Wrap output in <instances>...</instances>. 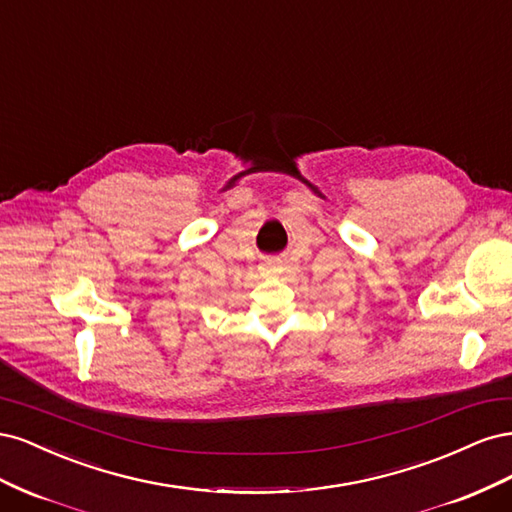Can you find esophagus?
I'll list each match as a JSON object with an SVG mask.
<instances>
[{"instance_id":"obj_1","label":"esophagus","mask_w":512,"mask_h":512,"mask_svg":"<svg viewBox=\"0 0 512 512\" xmlns=\"http://www.w3.org/2000/svg\"><path fill=\"white\" fill-rule=\"evenodd\" d=\"M267 273H280V265L277 262H267Z\"/></svg>"}]
</instances>
